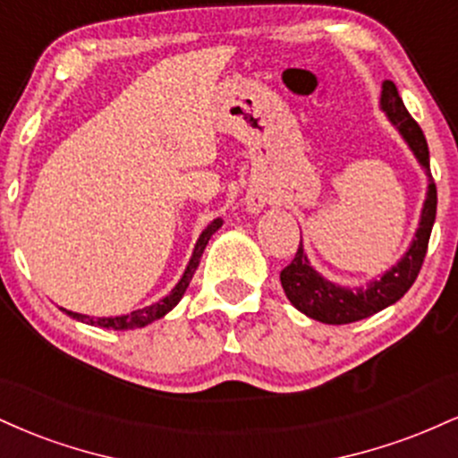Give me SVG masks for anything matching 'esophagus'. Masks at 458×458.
<instances>
[{
    "label": "esophagus",
    "instance_id": "esophagus-1",
    "mask_svg": "<svg viewBox=\"0 0 458 458\" xmlns=\"http://www.w3.org/2000/svg\"><path fill=\"white\" fill-rule=\"evenodd\" d=\"M247 207H250L251 213H259L262 208V202H260V199L254 198V199H250V204H247Z\"/></svg>",
    "mask_w": 458,
    "mask_h": 458
}]
</instances>
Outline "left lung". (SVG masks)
<instances>
[{"instance_id": "1", "label": "left lung", "mask_w": 458, "mask_h": 458, "mask_svg": "<svg viewBox=\"0 0 458 458\" xmlns=\"http://www.w3.org/2000/svg\"><path fill=\"white\" fill-rule=\"evenodd\" d=\"M379 107L381 112H386L392 127L401 133L404 144L409 146L415 161L420 163V167L427 174V198H424L422 211H420L418 230H415L407 251L396 265H392L377 280L368 282L366 286H340V284L323 277L310 265L306 251H303V243H299L295 259L280 273V282L288 301L299 312L314 320H320V323H355V320L372 317V314L381 312L383 308L396 303L411 288L420 269H422L424 256H427L430 230H433L435 213H437V189H435L433 176H430L427 138H424L420 124L409 115L401 94H398L396 86L390 79H386L381 86Z\"/></svg>"}]
</instances>
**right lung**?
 Here are the masks:
<instances>
[{
    "label": "right lung",
    "mask_w": 458,
    "mask_h": 458,
    "mask_svg": "<svg viewBox=\"0 0 458 458\" xmlns=\"http://www.w3.org/2000/svg\"><path fill=\"white\" fill-rule=\"evenodd\" d=\"M222 224H224V219L217 217V219H213V222L202 230V234H199V239L196 241V247H193V254H191V259H189V262H187V269H185V273H182V277H181V280H178L176 286L172 288L170 295H165L163 299H159V301L152 303V306L135 310V312H131V314H123V317H101V318L88 317V314L71 312V310H66V308H62V312H66L71 318L81 320V323H86V325H97V327L118 329V331L146 327V325H150L152 320L165 317V314L170 312V310L176 308V303L181 301L182 295H185L189 282H191L193 273H196L198 265H199V259H202V254H204V247L208 245V239H211V236L217 233L219 228H222Z\"/></svg>",
    "instance_id": "obj_1"
}]
</instances>
